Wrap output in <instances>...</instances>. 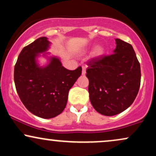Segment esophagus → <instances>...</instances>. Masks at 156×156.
<instances>
[{
  "mask_svg": "<svg viewBox=\"0 0 156 156\" xmlns=\"http://www.w3.org/2000/svg\"><path fill=\"white\" fill-rule=\"evenodd\" d=\"M86 69H87V67L84 65L82 66V75L86 74Z\"/></svg>",
  "mask_w": 156,
  "mask_h": 156,
  "instance_id": "esophagus-1",
  "label": "esophagus"
}]
</instances>
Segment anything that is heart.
Segmentation results:
<instances>
[{
	"label": "heart",
	"mask_w": 156,
	"mask_h": 156,
	"mask_svg": "<svg viewBox=\"0 0 156 156\" xmlns=\"http://www.w3.org/2000/svg\"><path fill=\"white\" fill-rule=\"evenodd\" d=\"M102 51H103V50H102V48H97V50H96V53H98V54H101V53H102Z\"/></svg>",
	"instance_id": "1"
}]
</instances>
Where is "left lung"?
Here are the masks:
<instances>
[{
  "instance_id": "left-lung-1",
  "label": "left lung",
  "mask_w": 156,
  "mask_h": 156,
  "mask_svg": "<svg viewBox=\"0 0 156 156\" xmlns=\"http://www.w3.org/2000/svg\"><path fill=\"white\" fill-rule=\"evenodd\" d=\"M114 53L87 62L89 99L105 116L124 112L133 103L141 83V68L132 45L115 39Z\"/></svg>"
}]
</instances>
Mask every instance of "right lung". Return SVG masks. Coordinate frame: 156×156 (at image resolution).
<instances>
[{"label":"right lung","instance_id":"add662e5","mask_svg":"<svg viewBox=\"0 0 156 156\" xmlns=\"http://www.w3.org/2000/svg\"><path fill=\"white\" fill-rule=\"evenodd\" d=\"M49 43L46 37H39L23 48L14 71L16 90L23 105L33 114L44 119L63 112L69 90L82 73L81 67L74 70L66 69L56 58H52L47 67H38L35 57L45 51Z\"/></svg>","mask_w":156,"mask_h":156}]
</instances>
